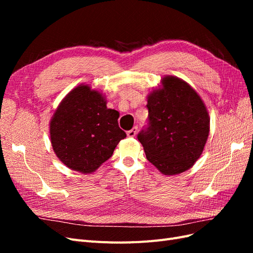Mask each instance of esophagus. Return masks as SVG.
Here are the masks:
<instances>
[{
	"label": "esophagus",
	"instance_id": "esophagus-1",
	"mask_svg": "<svg viewBox=\"0 0 253 253\" xmlns=\"http://www.w3.org/2000/svg\"><path fill=\"white\" fill-rule=\"evenodd\" d=\"M137 131H138V127L134 126L132 129H129V131L126 132V135L127 137H134L137 134Z\"/></svg>",
	"mask_w": 253,
	"mask_h": 253
}]
</instances>
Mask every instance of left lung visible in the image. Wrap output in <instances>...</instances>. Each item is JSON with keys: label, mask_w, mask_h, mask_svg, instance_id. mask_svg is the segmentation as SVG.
I'll use <instances>...</instances> for the list:
<instances>
[{"label": "left lung", "mask_w": 253, "mask_h": 253, "mask_svg": "<svg viewBox=\"0 0 253 253\" xmlns=\"http://www.w3.org/2000/svg\"><path fill=\"white\" fill-rule=\"evenodd\" d=\"M149 126L137 136L145 156L165 175L189 170L201 157L210 117L196 90L180 78L166 76L148 96Z\"/></svg>", "instance_id": "left-lung-1"}]
</instances>
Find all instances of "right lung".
Returning a JSON list of instances; mask_svg holds the SVG:
<instances>
[{
	"instance_id": "obj_1",
	"label": "right lung",
	"mask_w": 253,
	"mask_h": 253,
	"mask_svg": "<svg viewBox=\"0 0 253 253\" xmlns=\"http://www.w3.org/2000/svg\"><path fill=\"white\" fill-rule=\"evenodd\" d=\"M119 113L106 108L102 93L80 84L72 89L51 117L50 142L57 157L71 170L95 172L126 137L118 126Z\"/></svg>"
}]
</instances>
